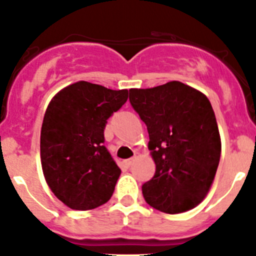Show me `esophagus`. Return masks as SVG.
<instances>
[{
  "label": "esophagus",
  "instance_id": "obj_1",
  "mask_svg": "<svg viewBox=\"0 0 256 256\" xmlns=\"http://www.w3.org/2000/svg\"><path fill=\"white\" fill-rule=\"evenodd\" d=\"M135 160H136V156H132V158H130V159H126V160L124 162V163H125L126 166H131Z\"/></svg>",
  "mask_w": 256,
  "mask_h": 256
}]
</instances>
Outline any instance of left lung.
I'll return each mask as SVG.
<instances>
[{
  "label": "left lung",
  "instance_id": "1",
  "mask_svg": "<svg viewBox=\"0 0 256 256\" xmlns=\"http://www.w3.org/2000/svg\"><path fill=\"white\" fill-rule=\"evenodd\" d=\"M130 104L149 132L154 176L142 184L146 204L166 214L190 211L210 192L221 156L211 102L178 80L131 88Z\"/></svg>",
  "mask_w": 256,
  "mask_h": 256
}]
</instances>
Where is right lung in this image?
Listing matches in <instances>:
<instances>
[{"label":"right lung","mask_w":256,"mask_h":256,"mask_svg":"<svg viewBox=\"0 0 256 256\" xmlns=\"http://www.w3.org/2000/svg\"><path fill=\"white\" fill-rule=\"evenodd\" d=\"M128 90L80 80L48 104L40 134L45 180L66 206L87 211L104 204L121 169L104 148L107 118L128 101Z\"/></svg>","instance_id":"1"}]
</instances>
